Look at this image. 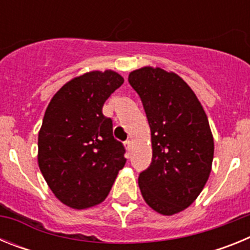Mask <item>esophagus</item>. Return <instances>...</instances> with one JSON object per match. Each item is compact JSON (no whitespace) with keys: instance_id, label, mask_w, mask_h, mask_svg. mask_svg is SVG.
I'll return each instance as SVG.
<instances>
[{"instance_id":"34e87169","label":"esophagus","mask_w":250,"mask_h":250,"mask_svg":"<svg viewBox=\"0 0 250 250\" xmlns=\"http://www.w3.org/2000/svg\"><path fill=\"white\" fill-rule=\"evenodd\" d=\"M125 147H126L127 151H131V149H132V143H131V141H130V140L125 141Z\"/></svg>"}]
</instances>
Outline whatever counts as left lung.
Wrapping results in <instances>:
<instances>
[{
	"label": "left lung",
	"instance_id": "left-lung-1",
	"mask_svg": "<svg viewBox=\"0 0 250 250\" xmlns=\"http://www.w3.org/2000/svg\"><path fill=\"white\" fill-rule=\"evenodd\" d=\"M151 131L152 159L139 174L145 202L173 215L198 198L211 170L214 140L203 106L182 77L163 68L130 72Z\"/></svg>",
	"mask_w": 250,
	"mask_h": 250
}]
</instances>
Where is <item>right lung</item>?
I'll return each instance as SVG.
<instances>
[{
    "instance_id": "right-lung-1",
    "label": "right lung",
    "mask_w": 250,
    "mask_h": 250,
    "mask_svg": "<svg viewBox=\"0 0 250 250\" xmlns=\"http://www.w3.org/2000/svg\"><path fill=\"white\" fill-rule=\"evenodd\" d=\"M124 79L91 71L55 94L39 132V167L57 199L74 209L100 204L126 163L103 106Z\"/></svg>"
}]
</instances>
